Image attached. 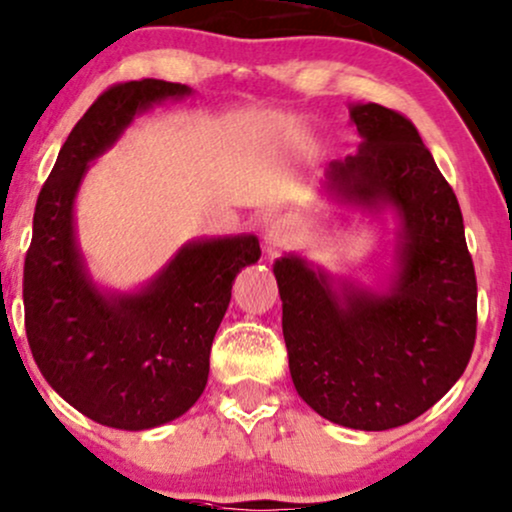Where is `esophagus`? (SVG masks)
Listing matches in <instances>:
<instances>
[{
  "mask_svg": "<svg viewBox=\"0 0 512 512\" xmlns=\"http://www.w3.org/2000/svg\"><path fill=\"white\" fill-rule=\"evenodd\" d=\"M290 237H292V232H290V227L285 225V220H275L273 225H270L268 230H266V246H268V251L282 249V246L290 242Z\"/></svg>",
  "mask_w": 512,
  "mask_h": 512,
  "instance_id": "esophagus-1",
  "label": "esophagus"
}]
</instances>
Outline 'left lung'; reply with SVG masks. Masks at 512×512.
<instances>
[{
    "mask_svg": "<svg viewBox=\"0 0 512 512\" xmlns=\"http://www.w3.org/2000/svg\"><path fill=\"white\" fill-rule=\"evenodd\" d=\"M359 150L333 160L326 189L345 206L395 208L400 244L386 292L342 282L304 258L273 273L294 388L347 429L386 431L434 407L470 362L477 275L453 189L405 114L352 105Z\"/></svg>",
    "mask_w": 512,
    "mask_h": 512,
    "instance_id": "1",
    "label": "left lung"
}]
</instances>
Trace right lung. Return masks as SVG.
I'll return each mask as SVG.
<instances>
[{
    "label": "right lung",
    "mask_w": 512,
    "mask_h": 512,
    "mask_svg": "<svg viewBox=\"0 0 512 512\" xmlns=\"http://www.w3.org/2000/svg\"><path fill=\"white\" fill-rule=\"evenodd\" d=\"M189 93L158 78L107 88L71 129L35 203L23 266L30 352L71 407L112 429H153L201 398L232 282L261 256L251 234L201 239L182 246L141 292L102 294L88 278L74 232L88 162L117 141L136 112Z\"/></svg>",
    "instance_id": "1"
}]
</instances>
